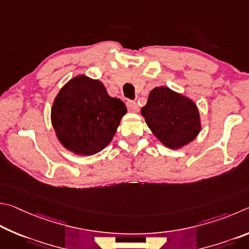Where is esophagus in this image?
Listing matches in <instances>:
<instances>
[{"mask_svg":"<svg viewBox=\"0 0 249 249\" xmlns=\"http://www.w3.org/2000/svg\"><path fill=\"white\" fill-rule=\"evenodd\" d=\"M127 107H128V109L130 111H132V112H138L139 111V107H138V105H137V103L136 102H127Z\"/></svg>","mask_w":249,"mask_h":249,"instance_id":"obj_1","label":"esophagus"}]
</instances>
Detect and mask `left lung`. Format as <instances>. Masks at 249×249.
<instances>
[{"instance_id": "1", "label": "left lung", "mask_w": 249, "mask_h": 249, "mask_svg": "<svg viewBox=\"0 0 249 249\" xmlns=\"http://www.w3.org/2000/svg\"><path fill=\"white\" fill-rule=\"evenodd\" d=\"M141 115L154 137L168 149H182L201 131L196 103L167 86H158L150 91Z\"/></svg>"}]
</instances>
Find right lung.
Masks as SVG:
<instances>
[{"mask_svg":"<svg viewBox=\"0 0 249 249\" xmlns=\"http://www.w3.org/2000/svg\"><path fill=\"white\" fill-rule=\"evenodd\" d=\"M122 100L109 96L103 82L85 74L61 87L51 108V124L64 149L81 156L94 155L111 142L121 118Z\"/></svg>","mask_w":249,"mask_h":249,"instance_id":"1","label":"right lung"}]
</instances>
